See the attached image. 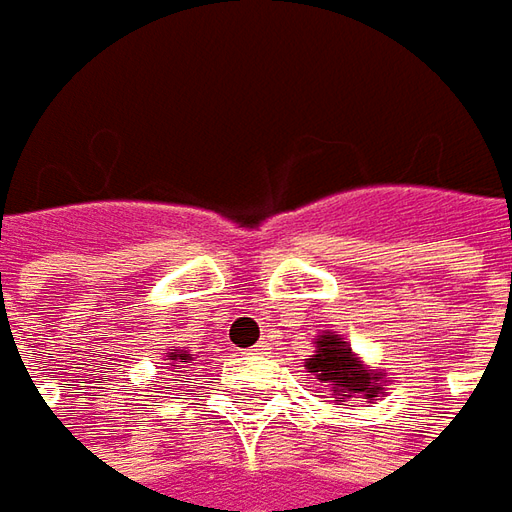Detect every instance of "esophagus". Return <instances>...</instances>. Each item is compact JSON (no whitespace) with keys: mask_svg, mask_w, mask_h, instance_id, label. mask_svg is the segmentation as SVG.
Instances as JSON below:
<instances>
[{"mask_svg":"<svg viewBox=\"0 0 512 512\" xmlns=\"http://www.w3.org/2000/svg\"><path fill=\"white\" fill-rule=\"evenodd\" d=\"M265 353H267L265 342H259V344H253V347H250V356H265Z\"/></svg>","mask_w":512,"mask_h":512,"instance_id":"obj_1","label":"esophagus"}]
</instances>
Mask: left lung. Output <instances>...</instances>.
Instances as JSON below:
<instances>
[{"label":"left lung","instance_id":"left-lung-1","mask_svg":"<svg viewBox=\"0 0 512 512\" xmlns=\"http://www.w3.org/2000/svg\"><path fill=\"white\" fill-rule=\"evenodd\" d=\"M313 356L305 359V370L319 382L330 387V396L336 402H367L373 404L387 390L384 370H373L362 362L359 353H353L350 342H344L339 333L322 330L313 342Z\"/></svg>","mask_w":512,"mask_h":512}]
</instances>
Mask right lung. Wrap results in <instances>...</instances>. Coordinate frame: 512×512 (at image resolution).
Masks as SVG:
<instances>
[{
	"instance_id": "right-lung-1",
	"label": "right lung",
	"mask_w": 512,
	"mask_h": 512,
	"mask_svg": "<svg viewBox=\"0 0 512 512\" xmlns=\"http://www.w3.org/2000/svg\"><path fill=\"white\" fill-rule=\"evenodd\" d=\"M165 362H168V367L173 373H182L179 367H182V364H196V356H193L190 350H170L168 356H165Z\"/></svg>"
}]
</instances>
